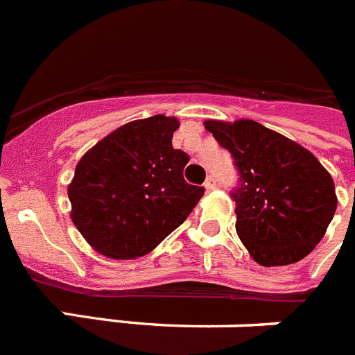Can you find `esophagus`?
I'll use <instances>...</instances> for the list:
<instances>
[{
	"mask_svg": "<svg viewBox=\"0 0 355 355\" xmlns=\"http://www.w3.org/2000/svg\"><path fill=\"white\" fill-rule=\"evenodd\" d=\"M205 187H206V190H215L216 181H215V178H213V175H208V178H206Z\"/></svg>",
	"mask_w": 355,
	"mask_h": 355,
	"instance_id": "obj_1",
	"label": "esophagus"
}]
</instances>
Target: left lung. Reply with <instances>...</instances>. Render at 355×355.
<instances>
[{
	"mask_svg": "<svg viewBox=\"0 0 355 355\" xmlns=\"http://www.w3.org/2000/svg\"><path fill=\"white\" fill-rule=\"evenodd\" d=\"M233 156L236 233L263 266L297 263L324 238L338 199L334 181L307 149L259 122L206 121Z\"/></svg>",
	"mask_w": 355,
	"mask_h": 355,
	"instance_id": "8db88e82",
	"label": "left lung"
}]
</instances>
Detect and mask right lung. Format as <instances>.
I'll list each match as a JSON object with an SVG mask.
<instances>
[{
    "instance_id": "right-lung-1",
    "label": "right lung",
    "mask_w": 355,
    "mask_h": 355,
    "mask_svg": "<svg viewBox=\"0 0 355 355\" xmlns=\"http://www.w3.org/2000/svg\"><path fill=\"white\" fill-rule=\"evenodd\" d=\"M174 117L128 122L78 162L69 184L72 222L97 252L140 258L192 213L205 188L184 181L188 155L172 147Z\"/></svg>"
}]
</instances>
